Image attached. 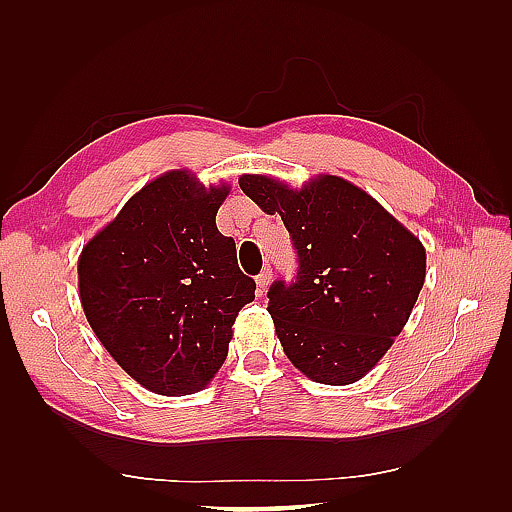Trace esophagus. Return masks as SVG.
<instances>
[{
	"label": "esophagus",
	"instance_id": "obj_1",
	"mask_svg": "<svg viewBox=\"0 0 512 512\" xmlns=\"http://www.w3.org/2000/svg\"><path fill=\"white\" fill-rule=\"evenodd\" d=\"M270 281H273V268L266 266V268L262 270V273L257 275V292H259V295H264V292L268 290Z\"/></svg>",
	"mask_w": 512,
	"mask_h": 512
}]
</instances>
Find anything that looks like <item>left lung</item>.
I'll return each mask as SVG.
<instances>
[{
  "mask_svg": "<svg viewBox=\"0 0 512 512\" xmlns=\"http://www.w3.org/2000/svg\"><path fill=\"white\" fill-rule=\"evenodd\" d=\"M239 187L279 213L297 253V277L277 279L268 312L290 363L323 385L363 378L405 328L427 270L420 239L372 195L336 176L299 191L268 176Z\"/></svg>",
  "mask_w": 512,
  "mask_h": 512,
  "instance_id": "1",
  "label": "left lung"
}]
</instances>
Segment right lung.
Wrapping results in <instances>:
<instances>
[{"instance_id":"1","label":"right lung","mask_w":512,"mask_h":512,"mask_svg":"<svg viewBox=\"0 0 512 512\" xmlns=\"http://www.w3.org/2000/svg\"><path fill=\"white\" fill-rule=\"evenodd\" d=\"M228 187L169 171L129 200L79 259L81 303L114 361L149 391L202 389L222 367L255 281L215 226Z\"/></svg>"}]
</instances>
